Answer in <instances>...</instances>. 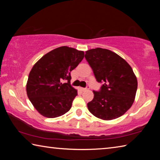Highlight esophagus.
Returning a JSON list of instances; mask_svg holds the SVG:
<instances>
[{"mask_svg": "<svg viewBox=\"0 0 160 160\" xmlns=\"http://www.w3.org/2000/svg\"><path fill=\"white\" fill-rule=\"evenodd\" d=\"M89 89H90V87H89V86H87V88H81V90L84 92V91H86V90H89Z\"/></svg>", "mask_w": 160, "mask_h": 160, "instance_id": "34e87169", "label": "esophagus"}]
</instances>
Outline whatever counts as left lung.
Returning a JSON list of instances; mask_svg holds the SVG:
<instances>
[{
    "mask_svg": "<svg viewBox=\"0 0 160 160\" xmlns=\"http://www.w3.org/2000/svg\"><path fill=\"white\" fill-rule=\"evenodd\" d=\"M98 82L99 91H93L94 98L88 103L91 113L103 120H112L123 115L132 106L138 82L130 65L113 51L97 48L85 52Z\"/></svg>",
    "mask_w": 160,
    "mask_h": 160,
    "instance_id": "8db88e82",
    "label": "left lung"
}]
</instances>
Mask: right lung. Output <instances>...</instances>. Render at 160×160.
<instances>
[{
  "label": "right lung",
  "mask_w": 160,
  "mask_h": 160,
  "mask_svg": "<svg viewBox=\"0 0 160 160\" xmlns=\"http://www.w3.org/2000/svg\"><path fill=\"white\" fill-rule=\"evenodd\" d=\"M84 58V52L61 47L45 54L32 67L27 94L40 114L56 118L68 112L78 91L70 85V72Z\"/></svg>",
  "instance_id": "right-lung-1"
}]
</instances>
